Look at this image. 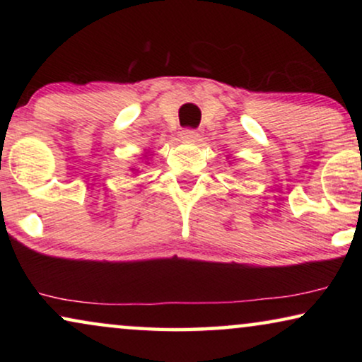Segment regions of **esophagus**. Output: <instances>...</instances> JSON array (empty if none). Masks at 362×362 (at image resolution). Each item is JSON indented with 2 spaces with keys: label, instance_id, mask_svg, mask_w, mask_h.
Instances as JSON below:
<instances>
[{
  "label": "esophagus",
  "instance_id": "1",
  "mask_svg": "<svg viewBox=\"0 0 362 362\" xmlns=\"http://www.w3.org/2000/svg\"><path fill=\"white\" fill-rule=\"evenodd\" d=\"M197 136H199V133H197L196 130H192V128H185V130L181 132V140H185V141L192 143L197 140Z\"/></svg>",
  "mask_w": 362,
  "mask_h": 362
}]
</instances>
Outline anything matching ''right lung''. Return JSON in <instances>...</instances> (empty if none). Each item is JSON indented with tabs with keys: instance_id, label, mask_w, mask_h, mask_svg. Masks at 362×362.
Segmentation results:
<instances>
[{
	"instance_id": "obj_1",
	"label": "right lung",
	"mask_w": 362,
	"mask_h": 362,
	"mask_svg": "<svg viewBox=\"0 0 362 362\" xmlns=\"http://www.w3.org/2000/svg\"><path fill=\"white\" fill-rule=\"evenodd\" d=\"M132 170H133V171H136V173H138V170H135V168H132Z\"/></svg>"
}]
</instances>
